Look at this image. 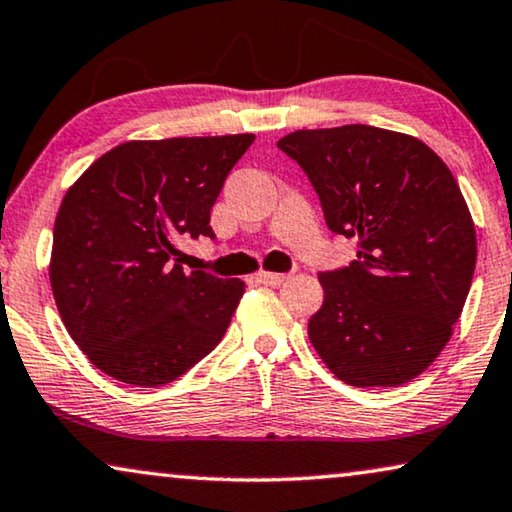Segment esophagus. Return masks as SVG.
<instances>
[{
  "label": "esophagus",
  "instance_id": "obj_1",
  "mask_svg": "<svg viewBox=\"0 0 512 512\" xmlns=\"http://www.w3.org/2000/svg\"><path fill=\"white\" fill-rule=\"evenodd\" d=\"M287 278H290V276H287V273H269V271H259V273H257V280H259V283H264V285H273V287H276V285H283Z\"/></svg>",
  "mask_w": 512,
  "mask_h": 512
}]
</instances>
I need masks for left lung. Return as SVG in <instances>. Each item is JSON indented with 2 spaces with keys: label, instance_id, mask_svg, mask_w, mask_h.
<instances>
[{
  "label": "left lung",
  "instance_id": "8db88e82",
  "mask_svg": "<svg viewBox=\"0 0 512 512\" xmlns=\"http://www.w3.org/2000/svg\"><path fill=\"white\" fill-rule=\"evenodd\" d=\"M278 148L304 169L327 227L357 259L322 271L308 336L355 387H397L441 355L475 269V227L445 162L420 139L371 125L299 129Z\"/></svg>",
  "mask_w": 512,
  "mask_h": 512
}]
</instances>
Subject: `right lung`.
Instances as JSON below:
<instances>
[{
    "instance_id": "1",
    "label": "right lung",
    "mask_w": 512,
    "mask_h": 512,
    "mask_svg": "<svg viewBox=\"0 0 512 512\" xmlns=\"http://www.w3.org/2000/svg\"><path fill=\"white\" fill-rule=\"evenodd\" d=\"M253 134L127 141L64 194L50 285L64 327L106 376L181 378L222 341L246 290L178 264L181 236L215 239L211 208Z\"/></svg>"
}]
</instances>
